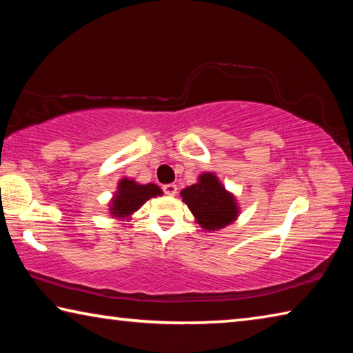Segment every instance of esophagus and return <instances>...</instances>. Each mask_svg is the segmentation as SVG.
<instances>
[{
  "label": "esophagus",
  "mask_w": 353,
  "mask_h": 353,
  "mask_svg": "<svg viewBox=\"0 0 353 353\" xmlns=\"http://www.w3.org/2000/svg\"><path fill=\"white\" fill-rule=\"evenodd\" d=\"M163 191H165V194H168V196H176L177 187L174 183H168V185H165V187H163Z\"/></svg>",
  "instance_id": "34e87169"
}]
</instances>
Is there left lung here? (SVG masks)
<instances>
[{
  "mask_svg": "<svg viewBox=\"0 0 353 353\" xmlns=\"http://www.w3.org/2000/svg\"><path fill=\"white\" fill-rule=\"evenodd\" d=\"M181 196L196 223L208 232L224 229L240 214L234 193L225 190L214 172H202L198 182L183 188Z\"/></svg>",
  "mask_w": 353,
  "mask_h": 353,
  "instance_id": "8db88e82",
  "label": "left lung"
}]
</instances>
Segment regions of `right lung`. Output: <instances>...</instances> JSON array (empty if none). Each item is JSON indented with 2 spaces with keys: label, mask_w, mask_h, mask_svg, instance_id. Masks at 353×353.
Instances as JSON below:
<instances>
[{
  "label": "right lung",
  "mask_w": 353,
  "mask_h": 353,
  "mask_svg": "<svg viewBox=\"0 0 353 353\" xmlns=\"http://www.w3.org/2000/svg\"><path fill=\"white\" fill-rule=\"evenodd\" d=\"M163 191L159 185L145 183L141 185L134 179L123 177L118 182L117 191L109 202L110 216L115 219H130V216L145 204L148 199L162 196Z\"/></svg>",
  "instance_id": "1"
}]
</instances>
